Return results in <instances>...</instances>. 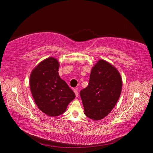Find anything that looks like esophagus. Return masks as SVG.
<instances>
[{
	"label": "esophagus",
	"instance_id": "34e87169",
	"mask_svg": "<svg viewBox=\"0 0 153 153\" xmlns=\"http://www.w3.org/2000/svg\"><path fill=\"white\" fill-rule=\"evenodd\" d=\"M73 91H74V92H75L76 96V97H78V96H79V94H78V92L77 89H75Z\"/></svg>",
	"mask_w": 153,
	"mask_h": 153
}]
</instances>
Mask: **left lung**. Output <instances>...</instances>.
Segmentation results:
<instances>
[{
  "label": "left lung",
  "mask_w": 153,
  "mask_h": 153,
  "mask_svg": "<svg viewBox=\"0 0 153 153\" xmlns=\"http://www.w3.org/2000/svg\"><path fill=\"white\" fill-rule=\"evenodd\" d=\"M122 87L116 68L100 59L91 69L88 86L80 92L85 115L94 121L105 118L116 105Z\"/></svg>",
  "instance_id": "1"
}]
</instances>
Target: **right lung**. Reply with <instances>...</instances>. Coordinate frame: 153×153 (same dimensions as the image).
Listing matches in <instances>:
<instances>
[{"instance_id":"right-lung-1","label":"right lung","mask_w":153,"mask_h":153,"mask_svg":"<svg viewBox=\"0 0 153 153\" xmlns=\"http://www.w3.org/2000/svg\"><path fill=\"white\" fill-rule=\"evenodd\" d=\"M59 62L53 57L44 59L32 71L29 84L38 108L50 117L65 112L75 98L74 92L59 75Z\"/></svg>"}]
</instances>
